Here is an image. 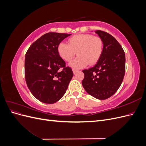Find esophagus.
<instances>
[{
	"label": "esophagus",
	"mask_w": 146,
	"mask_h": 146,
	"mask_svg": "<svg viewBox=\"0 0 146 146\" xmlns=\"http://www.w3.org/2000/svg\"><path fill=\"white\" fill-rule=\"evenodd\" d=\"M72 71H73V73H74V74H76L77 72H78L77 70H75V69H73Z\"/></svg>",
	"instance_id": "34e87169"
}]
</instances>
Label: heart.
<instances>
[{"mask_svg": "<svg viewBox=\"0 0 146 146\" xmlns=\"http://www.w3.org/2000/svg\"><path fill=\"white\" fill-rule=\"evenodd\" d=\"M103 41L99 36L91 34H78L68 39V44L60 42L57 47L59 56L65 61L70 62L77 52L78 56L70 63L74 69H82L89 64H96L103 52Z\"/></svg>", "mask_w": 146, "mask_h": 146, "instance_id": "obj_1", "label": "heart"}]
</instances>
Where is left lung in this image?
Returning <instances> with one entry per match:
<instances>
[{
    "instance_id": "1",
    "label": "left lung",
    "mask_w": 146,
    "mask_h": 146,
    "mask_svg": "<svg viewBox=\"0 0 146 146\" xmlns=\"http://www.w3.org/2000/svg\"><path fill=\"white\" fill-rule=\"evenodd\" d=\"M95 33L103 41V52L93 68L83 70L84 89L99 100L107 99L117 91L123 81L125 70L124 51L116 39L104 31Z\"/></svg>"
}]
</instances>
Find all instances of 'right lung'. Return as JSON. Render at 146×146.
Returning <instances> with one entry per match:
<instances>
[{
  "instance_id": "right-lung-1",
  "label": "right lung",
  "mask_w": 146,
  "mask_h": 146,
  "mask_svg": "<svg viewBox=\"0 0 146 146\" xmlns=\"http://www.w3.org/2000/svg\"><path fill=\"white\" fill-rule=\"evenodd\" d=\"M70 35L46 33L35 41L26 53L25 81L32 94L41 102L52 104L62 98L73 77L72 69L66 67L57 52L58 45Z\"/></svg>"
}]
</instances>
